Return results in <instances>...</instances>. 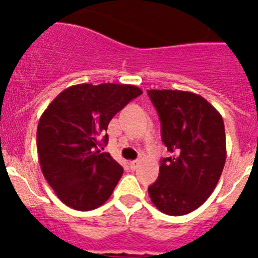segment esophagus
<instances>
[{
  "label": "esophagus",
  "mask_w": 258,
  "mask_h": 258,
  "mask_svg": "<svg viewBox=\"0 0 258 258\" xmlns=\"http://www.w3.org/2000/svg\"><path fill=\"white\" fill-rule=\"evenodd\" d=\"M128 164H130V168L136 169V168H138V166H139V161H131Z\"/></svg>",
  "instance_id": "34e87169"
}]
</instances>
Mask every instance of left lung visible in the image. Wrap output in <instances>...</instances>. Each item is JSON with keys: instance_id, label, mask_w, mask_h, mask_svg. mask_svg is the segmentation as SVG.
I'll return each instance as SVG.
<instances>
[{"instance_id": "obj_1", "label": "left lung", "mask_w": 258, "mask_h": 258, "mask_svg": "<svg viewBox=\"0 0 258 258\" xmlns=\"http://www.w3.org/2000/svg\"><path fill=\"white\" fill-rule=\"evenodd\" d=\"M161 119L162 141L171 153L148 187L153 204L169 216L201 207L212 194L226 161L225 126L206 99L178 90H148Z\"/></svg>"}]
</instances>
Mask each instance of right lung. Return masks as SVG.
<instances>
[{
    "label": "right lung",
    "instance_id": "1",
    "mask_svg": "<svg viewBox=\"0 0 258 258\" xmlns=\"http://www.w3.org/2000/svg\"><path fill=\"white\" fill-rule=\"evenodd\" d=\"M141 94L132 85L81 83L60 92L41 115L39 164L68 207L95 210L112 196L123 168L109 153H101L100 146L108 143L105 131L112 118Z\"/></svg>",
    "mask_w": 258,
    "mask_h": 258
}]
</instances>
